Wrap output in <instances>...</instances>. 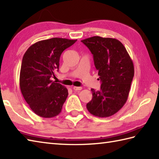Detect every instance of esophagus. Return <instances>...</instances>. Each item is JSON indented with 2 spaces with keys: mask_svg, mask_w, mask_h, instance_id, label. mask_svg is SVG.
Masks as SVG:
<instances>
[{
  "mask_svg": "<svg viewBox=\"0 0 159 159\" xmlns=\"http://www.w3.org/2000/svg\"><path fill=\"white\" fill-rule=\"evenodd\" d=\"M73 89L75 91H80V90L82 89V88L80 87V86H73Z\"/></svg>",
  "mask_w": 159,
  "mask_h": 159,
  "instance_id": "esophagus-1",
  "label": "esophagus"
}]
</instances>
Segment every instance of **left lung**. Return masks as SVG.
Here are the masks:
<instances>
[{"label":"left lung","mask_w":159,"mask_h":159,"mask_svg":"<svg viewBox=\"0 0 159 159\" xmlns=\"http://www.w3.org/2000/svg\"><path fill=\"white\" fill-rule=\"evenodd\" d=\"M81 41L93 56L101 81L99 91L91 89L93 98L86 108L95 116H111L127 102L134 75L133 61L123 44L116 39L95 36Z\"/></svg>","instance_id":"1"}]
</instances>
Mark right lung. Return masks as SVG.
<instances>
[{
    "label": "right lung",
    "mask_w": 159,
    "mask_h": 159,
    "mask_svg": "<svg viewBox=\"0 0 159 159\" xmlns=\"http://www.w3.org/2000/svg\"><path fill=\"white\" fill-rule=\"evenodd\" d=\"M76 41L63 38L42 40L32 45L24 54L20 89L26 102L37 115L50 118L61 113L68 90L50 79L55 71H59L63 51Z\"/></svg>",
    "instance_id": "1"
}]
</instances>
